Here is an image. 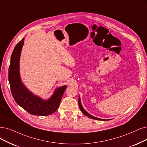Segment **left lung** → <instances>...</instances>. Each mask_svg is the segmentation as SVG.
I'll list each match as a JSON object with an SVG mask.
<instances>
[{"label":"left lung","mask_w":147,"mask_h":147,"mask_svg":"<svg viewBox=\"0 0 147 147\" xmlns=\"http://www.w3.org/2000/svg\"><path fill=\"white\" fill-rule=\"evenodd\" d=\"M78 105H79L80 109V110H81V111H82V112H83V113L86 116L89 117V118H91V119H96V120H99V121H107V120H110V119H100V118H96V117H95V116H92L89 113H87V111L84 110V109L83 107V106H82V104H81V99H80V96H79V98H78Z\"/></svg>","instance_id":"1"}]
</instances>
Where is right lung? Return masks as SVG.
Returning a JSON list of instances; mask_svg holds the SVG:
<instances>
[{
    "label": "right lung",
    "mask_w": 147,
    "mask_h": 147,
    "mask_svg": "<svg viewBox=\"0 0 147 147\" xmlns=\"http://www.w3.org/2000/svg\"><path fill=\"white\" fill-rule=\"evenodd\" d=\"M23 44L24 38H22L16 45L11 57L8 80L11 93L17 104L29 113L38 116L50 115L59 107L67 86L57 88L48 100L34 95L27 89L22 83L19 72L20 57Z\"/></svg>",
    "instance_id": "1"
}]
</instances>
